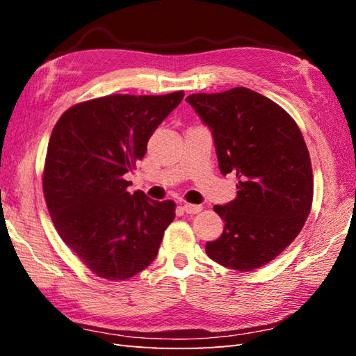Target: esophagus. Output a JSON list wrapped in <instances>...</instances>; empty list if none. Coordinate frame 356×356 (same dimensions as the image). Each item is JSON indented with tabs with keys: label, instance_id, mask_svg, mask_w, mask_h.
<instances>
[{
	"label": "esophagus",
	"instance_id": "34e87169",
	"mask_svg": "<svg viewBox=\"0 0 356 356\" xmlns=\"http://www.w3.org/2000/svg\"><path fill=\"white\" fill-rule=\"evenodd\" d=\"M184 211L186 214H199L202 211V205H193V203H185Z\"/></svg>",
	"mask_w": 356,
	"mask_h": 356
}]
</instances>
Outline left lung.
I'll use <instances>...</instances> for the list:
<instances>
[{
	"instance_id": "left-lung-1",
	"label": "left lung",
	"mask_w": 356,
	"mask_h": 356,
	"mask_svg": "<svg viewBox=\"0 0 356 356\" xmlns=\"http://www.w3.org/2000/svg\"><path fill=\"white\" fill-rule=\"evenodd\" d=\"M186 102L213 134L220 172L238 180L237 197L214 207L225 228L205 251L225 268L254 270L292 243L311 213L314 179L303 136L278 104L245 87L191 95Z\"/></svg>"
}]
</instances>
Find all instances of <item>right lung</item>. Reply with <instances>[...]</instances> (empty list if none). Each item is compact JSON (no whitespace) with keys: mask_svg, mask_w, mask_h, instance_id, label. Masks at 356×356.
<instances>
[{"mask_svg":"<svg viewBox=\"0 0 356 356\" xmlns=\"http://www.w3.org/2000/svg\"><path fill=\"white\" fill-rule=\"evenodd\" d=\"M185 93L110 95L74 105L53 128L42 188L64 243L90 270L127 280L156 259L174 202L128 193L124 174L147 153L156 128Z\"/></svg>","mask_w":356,"mask_h":356,"instance_id":"1","label":"right lung"}]
</instances>
